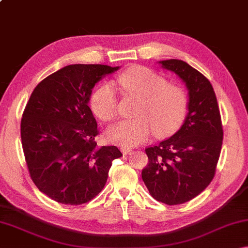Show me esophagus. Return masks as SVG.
<instances>
[{"mask_svg":"<svg viewBox=\"0 0 248 248\" xmlns=\"http://www.w3.org/2000/svg\"><path fill=\"white\" fill-rule=\"evenodd\" d=\"M121 152H123L124 155H127L132 152V149L127 148V146H123V148H121Z\"/></svg>","mask_w":248,"mask_h":248,"instance_id":"1","label":"esophagus"}]
</instances>
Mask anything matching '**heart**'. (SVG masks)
<instances>
[{"label":"heart","instance_id":"heart-1","mask_svg":"<svg viewBox=\"0 0 248 248\" xmlns=\"http://www.w3.org/2000/svg\"><path fill=\"white\" fill-rule=\"evenodd\" d=\"M119 85L141 99L138 118L123 120L111 125L107 138L114 143L133 146L149 139L151 133L158 138L170 137L182 127L188 112V97L182 87L167 84L166 79L144 66H131L118 77ZM94 114L104 121L117 116L118 98L111 84H105L91 98Z\"/></svg>","mask_w":248,"mask_h":248}]
</instances>
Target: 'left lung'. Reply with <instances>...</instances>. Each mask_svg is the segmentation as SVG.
<instances>
[{"mask_svg":"<svg viewBox=\"0 0 248 248\" xmlns=\"http://www.w3.org/2000/svg\"><path fill=\"white\" fill-rule=\"evenodd\" d=\"M175 73L188 91V112L174 136L145 149L149 164L142 179L159 202L180 204L198 196L215 177L223 130L216 93L209 79L187 62L158 61Z\"/></svg>","mask_w":248,"mask_h":248,"instance_id":"left-lung-1","label":"left lung"}]
</instances>
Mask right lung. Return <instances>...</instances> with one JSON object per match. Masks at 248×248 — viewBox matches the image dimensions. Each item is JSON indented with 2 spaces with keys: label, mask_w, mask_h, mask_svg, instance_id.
<instances>
[{
  "label": "right lung",
  "mask_w": 248,
  "mask_h": 248,
  "mask_svg": "<svg viewBox=\"0 0 248 248\" xmlns=\"http://www.w3.org/2000/svg\"><path fill=\"white\" fill-rule=\"evenodd\" d=\"M120 66L71 64L43 79L25 108L20 137L37 188L63 204L95 198L107 182L115 145L98 146L97 123L89 107L95 84Z\"/></svg>",
  "instance_id": "1"
}]
</instances>
